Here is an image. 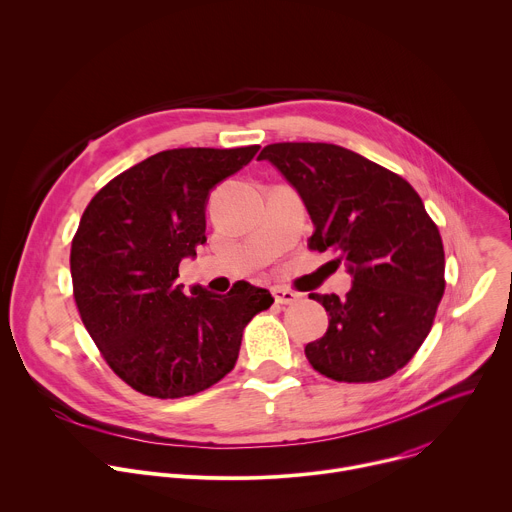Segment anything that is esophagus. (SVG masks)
<instances>
[{
  "mask_svg": "<svg viewBox=\"0 0 512 512\" xmlns=\"http://www.w3.org/2000/svg\"><path fill=\"white\" fill-rule=\"evenodd\" d=\"M273 298L281 306H291V304H296L300 300V294H298V291H291V289H285V287H273Z\"/></svg>",
  "mask_w": 512,
  "mask_h": 512,
  "instance_id": "obj_1",
  "label": "esophagus"
}]
</instances>
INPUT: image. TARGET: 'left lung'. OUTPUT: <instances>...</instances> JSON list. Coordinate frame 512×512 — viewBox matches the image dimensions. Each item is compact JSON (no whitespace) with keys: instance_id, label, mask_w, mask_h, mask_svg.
I'll list each match as a JSON object with an SVG mask.
<instances>
[{"instance_id":"obj_1","label":"left lung","mask_w":512,"mask_h":512,"mask_svg":"<svg viewBox=\"0 0 512 512\" xmlns=\"http://www.w3.org/2000/svg\"><path fill=\"white\" fill-rule=\"evenodd\" d=\"M269 160L306 202L310 251L334 253L352 273L346 296L312 294L328 330L308 342L312 367L338 383L395 375L427 338L446 289L437 225L399 174L334 143L265 145Z\"/></svg>"}]
</instances>
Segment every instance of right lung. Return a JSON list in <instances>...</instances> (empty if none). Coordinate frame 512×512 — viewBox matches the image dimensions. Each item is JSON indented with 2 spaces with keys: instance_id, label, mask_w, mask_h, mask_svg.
Listing matches in <instances>:
<instances>
[{
  "instance_id": "obj_1",
  "label": "right lung",
  "mask_w": 512,
  "mask_h": 512,
  "mask_svg": "<svg viewBox=\"0 0 512 512\" xmlns=\"http://www.w3.org/2000/svg\"><path fill=\"white\" fill-rule=\"evenodd\" d=\"M259 145L160 152L107 182L85 208L70 247L72 296L111 371L141 395L180 399L227 377L245 326L273 304L237 281L218 296L176 283L206 243L208 192L247 166Z\"/></svg>"
}]
</instances>
